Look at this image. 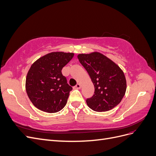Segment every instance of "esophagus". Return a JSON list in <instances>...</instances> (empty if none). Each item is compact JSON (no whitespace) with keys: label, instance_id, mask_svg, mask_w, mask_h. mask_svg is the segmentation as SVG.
<instances>
[{"label":"esophagus","instance_id":"34e87169","mask_svg":"<svg viewBox=\"0 0 156 156\" xmlns=\"http://www.w3.org/2000/svg\"><path fill=\"white\" fill-rule=\"evenodd\" d=\"M81 84H80L79 83H77L76 85H75V87H74V88L75 89H80L81 88Z\"/></svg>","mask_w":156,"mask_h":156}]
</instances>
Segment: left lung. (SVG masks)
Listing matches in <instances>:
<instances>
[{
    "label": "left lung",
    "instance_id": "1",
    "mask_svg": "<svg viewBox=\"0 0 156 156\" xmlns=\"http://www.w3.org/2000/svg\"><path fill=\"white\" fill-rule=\"evenodd\" d=\"M77 58L94 85V94L87 100L94 111H109L119 105L126 91V80L120 68L98 52L79 54Z\"/></svg>",
    "mask_w": 156,
    "mask_h": 156
}]
</instances>
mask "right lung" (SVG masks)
Returning <instances> with one entry per match:
<instances>
[{"mask_svg": "<svg viewBox=\"0 0 156 156\" xmlns=\"http://www.w3.org/2000/svg\"><path fill=\"white\" fill-rule=\"evenodd\" d=\"M73 56V53L52 52L31 66L26 78V91L32 104L38 109L54 113L66 104L72 87L61 71Z\"/></svg>", "mask_w": 156, "mask_h": 156, "instance_id": "obj_1", "label": "right lung"}]
</instances>
